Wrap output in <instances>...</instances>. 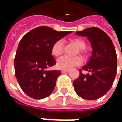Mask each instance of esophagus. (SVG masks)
Instances as JSON below:
<instances>
[{
	"label": "esophagus",
	"mask_w": 122,
	"mask_h": 122,
	"mask_svg": "<svg viewBox=\"0 0 122 122\" xmlns=\"http://www.w3.org/2000/svg\"><path fill=\"white\" fill-rule=\"evenodd\" d=\"M70 71L68 70V69H63L62 71V73H68Z\"/></svg>",
	"instance_id": "obj_1"
}]
</instances>
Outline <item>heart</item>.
Returning a JSON list of instances; mask_svg holds the SVG:
<instances>
[{
	"instance_id": "heart-1",
	"label": "heart",
	"mask_w": 122,
	"mask_h": 122,
	"mask_svg": "<svg viewBox=\"0 0 122 122\" xmlns=\"http://www.w3.org/2000/svg\"><path fill=\"white\" fill-rule=\"evenodd\" d=\"M72 42L77 45L79 48V52L83 57H86V51L85 48L86 47V43L84 41L80 38H74L72 39ZM64 42L62 39L56 41L52 45L51 53L53 56L58 57L63 53ZM82 63V58L80 56L75 57H68L62 56L57 60V66L60 69H70L80 65Z\"/></svg>"
}]
</instances>
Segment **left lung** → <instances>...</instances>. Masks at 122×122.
<instances>
[{
	"label": "left lung",
	"mask_w": 122,
	"mask_h": 122,
	"mask_svg": "<svg viewBox=\"0 0 122 122\" xmlns=\"http://www.w3.org/2000/svg\"><path fill=\"white\" fill-rule=\"evenodd\" d=\"M76 34L87 37L93 51L86 65L79 70V76L73 81L74 88L82 98L96 100L113 86L117 66L115 47L110 37L98 28H86ZM83 70L89 73L83 74Z\"/></svg>",
	"instance_id": "1"
}]
</instances>
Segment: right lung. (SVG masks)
<instances>
[{
	"instance_id": "right-lung-1",
	"label": "right lung",
	"mask_w": 122,
	"mask_h": 122,
	"mask_svg": "<svg viewBox=\"0 0 122 122\" xmlns=\"http://www.w3.org/2000/svg\"><path fill=\"white\" fill-rule=\"evenodd\" d=\"M71 31L58 32L41 26L23 36L14 60L15 73L21 90L35 99H43L54 91L60 71H47L56 62L51 55L54 43Z\"/></svg>"
}]
</instances>
